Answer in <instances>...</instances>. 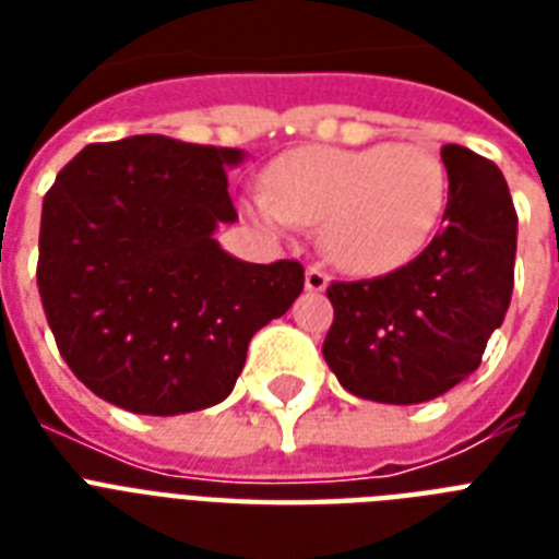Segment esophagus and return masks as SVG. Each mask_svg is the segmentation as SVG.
<instances>
[{
  "mask_svg": "<svg viewBox=\"0 0 559 559\" xmlns=\"http://www.w3.org/2000/svg\"><path fill=\"white\" fill-rule=\"evenodd\" d=\"M328 281H331V275L324 272V266H319V263H310L305 272V287L310 289V293H322L324 287H328Z\"/></svg>",
  "mask_w": 559,
  "mask_h": 559,
  "instance_id": "esophagus-1",
  "label": "esophagus"
}]
</instances>
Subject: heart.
Segmentation results:
<instances>
[{"label": "heart", "mask_w": 559, "mask_h": 559, "mask_svg": "<svg viewBox=\"0 0 559 559\" xmlns=\"http://www.w3.org/2000/svg\"><path fill=\"white\" fill-rule=\"evenodd\" d=\"M450 177L420 144H307L270 168L249 209L272 231L322 223L324 252L354 275H385L424 252L441 226Z\"/></svg>", "instance_id": "heart-1"}]
</instances>
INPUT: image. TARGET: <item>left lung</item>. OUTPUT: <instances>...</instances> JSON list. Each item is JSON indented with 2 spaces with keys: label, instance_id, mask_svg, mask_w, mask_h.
<instances>
[{
  "label": "left lung",
  "instance_id": "obj_1",
  "mask_svg": "<svg viewBox=\"0 0 559 559\" xmlns=\"http://www.w3.org/2000/svg\"><path fill=\"white\" fill-rule=\"evenodd\" d=\"M443 228L406 266L333 281L322 354L342 389L377 403H424L467 380L513 293L516 209L502 170L447 144Z\"/></svg>",
  "mask_w": 559,
  "mask_h": 559
}]
</instances>
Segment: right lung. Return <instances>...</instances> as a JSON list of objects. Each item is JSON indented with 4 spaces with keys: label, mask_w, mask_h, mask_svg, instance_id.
Here are the masks:
<instances>
[{
    "label": "right lung",
    "mask_w": 559,
    "mask_h": 559,
    "mask_svg": "<svg viewBox=\"0 0 559 559\" xmlns=\"http://www.w3.org/2000/svg\"><path fill=\"white\" fill-rule=\"evenodd\" d=\"M235 147L130 135L90 144L43 200L37 287L72 373L135 415L226 400L246 348L305 287L298 261L246 263L214 240L235 223Z\"/></svg>",
    "instance_id": "1"
}]
</instances>
